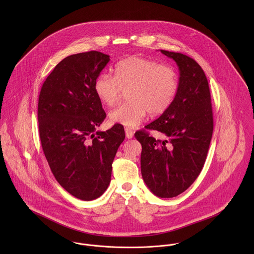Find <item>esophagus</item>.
I'll list each match as a JSON object with an SVG mask.
<instances>
[{"mask_svg": "<svg viewBox=\"0 0 254 254\" xmlns=\"http://www.w3.org/2000/svg\"><path fill=\"white\" fill-rule=\"evenodd\" d=\"M125 135L127 139H132L134 136V133L130 128H125Z\"/></svg>", "mask_w": 254, "mask_h": 254, "instance_id": "34e87169", "label": "esophagus"}]
</instances>
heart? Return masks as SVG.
Here are the masks:
<instances>
[{
  "mask_svg": "<svg viewBox=\"0 0 254 254\" xmlns=\"http://www.w3.org/2000/svg\"><path fill=\"white\" fill-rule=\"evenodd\" d=\"M179 88L176 70L165 64L140 57H129L114 67V77L100 74L94 83V91L102 104L112 107L119 100L122 90H127V103L112 109L111 123L129 128L139 126L148 113L159 115L172 105Z\"/></svg>",
  "mask_w": 254,
  "mask_h": 254,
  "instance_id": "b5f03b06",
  "label": "heart"
}]
</instances>
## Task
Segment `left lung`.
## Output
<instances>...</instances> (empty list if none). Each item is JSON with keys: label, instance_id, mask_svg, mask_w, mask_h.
<instances>
[{"label": "left lung", "instance_id": "left-lung-1", "mask_svg": "<svg viewBox=\"0 0 254 254\" xmlns=\"http://www.w3.org/2000/svg\"><path fill=\"white\" fill-rule=\"evenodd\" d=\"M180 71L177 95L156 120L145 126L164 136L156 140L140 130L135 138L142 145L141 171L147 188L158 197L170 198L185 191L204 165L213 133V114L207 78L190 57L164 50Z\"/></svg>", "mask_w": 254, "mask_h": 254}]
</instances>
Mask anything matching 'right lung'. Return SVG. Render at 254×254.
<instances>
[{
    "label": "right lung",
    "mask_w": 254,
    "mask_h": 254,
    "mask_svg": "<svg viewBox=\"0 0 254 254\" xmlns=\"http://www.w3.org/2000/svg\"><path fill=\"white\" fill-rule=\"evenodd\" d=\"M109 62V56L97 51L71 55L57 64L39 95L44 154L56 180L82 200L96 199L106 191L114 156L125 139L120 124L97 130L107 114L94 83Z\"/></svg>",
    "instance_id": "add662e5"
}]
</instances>
